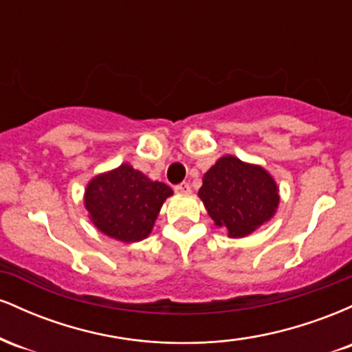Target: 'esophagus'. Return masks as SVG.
I'll return each mask as SVG.
<instances>
[{
  "mask_svg": "<svg viewBox=\"0 0 352 352\" xmlns=\"http://www.w3.org/2000/svg\"><path fill=\"white\" fill-rule=\"evenodd\" d=\"M173 190H175L177 193H180V195H188V193L192 192V190H190V185L187 184V182H182V184L175 185V187H173Z\"/></svg>",
  "mask_w": 352,
  "mask_h": 352,
  "instance_id": "esophagus-1",
  "label": "esophagus"
}]
</instances>
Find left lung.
<instances>
[{
	"mask_svg": "<svg viewBox=\"0 0 352 352\" xmlns=\"http://www.w3.org/2000/svg\"><path fill=\"white\" fill-rule=\"evenodd\" d=\"M208 215L230 238H243L272 220L280 204L276 182L260 165L223 155L199 190Z\"/></svg>",
	"mask_w": 352,
	"mask_h": 352,
	"instance_id": "1",
	"label": "left lung"
}]
</instances>
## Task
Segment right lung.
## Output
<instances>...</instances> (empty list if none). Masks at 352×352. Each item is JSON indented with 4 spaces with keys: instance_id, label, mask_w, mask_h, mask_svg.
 I'll use <instances>...</instances> for the list:
<instances>
[{
    "instance_id": "right-lung-1",
    "label": "right lung",
    "mask_w": 352,
    "mask_h": 352,
    "mask_svg": "<svg viewBox=\"0 0 352 352\" xmlns=\"http://www.w3.org/2000/svg\"><path fill=\"white\" fill-rule=\"evenodd\" d=\"M172 193L168 185L122 164L89 182L84 205L91 221L104 235L134 243L148 236L164 201Z\"/></svg>"
}]
</instances>
